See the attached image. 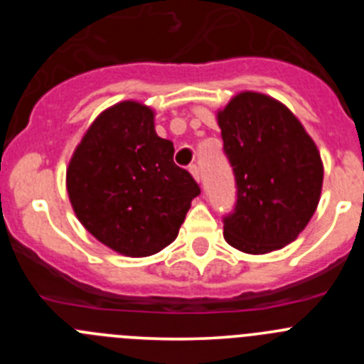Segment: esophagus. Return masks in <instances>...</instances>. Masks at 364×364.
<instances>
[{"label":"esophagus","instance_id":"obj_1","mask_svg":"<svg viewBox=\"0 0 364 364\" xmlns=\"http://www.w3.org/2000/svg\"><path fill=\"white\" fill-rule=\"evenodd\" d=\"M189 173H191L193 178L197 180V182H200V167H198L197 164H191V166H189Z\"/></svg>","mask_w":364,"mask_h":364}]
</instances>
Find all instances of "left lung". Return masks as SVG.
I'll return each instance as SVG.
<instances>
[{"label":"left lung","mask_w":364,"mask_h":364,"mask_svg":"<svg viewBox=\"0 0 364 364\" xmlns=\"http://www.w3.org/2000/svg\"><path fill=\"white\" fill-rule=\"evenodd\" d=\"M217 120L237 188L233 211L222 218L224 239L252 255L281 250L319 204V151L290 109L259 92L237 95Z\"/></svg>","instance_id":"1"}]
</instances>
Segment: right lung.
Instances as JSON below:
<instances>
[{"mask_svg":"<svg viewBox=\"0 0 364 364\" xmlns=\"http://www.w3.org/2000/svg\"><path fill=\"white\" fill-rule=\"evenodd\" d=\"M154 114L122 102L92 122L67 169L70 204L85 230L127 257L171 244L200 188L173 162L171 140L154 131Z\"/></svg>","mask_w":364,"mask_h":364,"instance_id":"1","label":"right lung"}]
</instances>
